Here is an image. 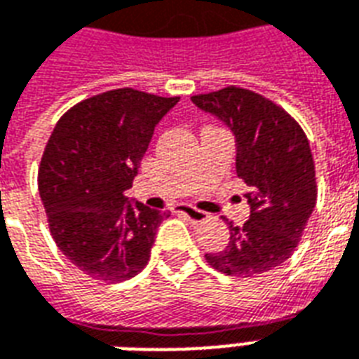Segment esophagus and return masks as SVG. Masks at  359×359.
Returning a JSON list of instances; mask_svg holds the SVG:
<instances>
[{"mask_svg": "<svg viewBox=\"0 0 359 359\" xmlns=\"http://www.w3.org/2000/svg\"><path fill=\"white\" fill-rule=\"evenodd\" d=\"M173 210L175 212L184 215L188 220H191V222H203V220H207V212L196 209V207H190V205H179V207H175Z\"/></svg>", "mask_w": 359, "mask_h": 359, "instance_id": "esophagus-1", "label": "esophagus"}]
</instances>
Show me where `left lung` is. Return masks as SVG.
Here are the masks:
<instances>
[{
    "mask_svg": "<svg viewBox=\"0 0 359 359\" xmlns=\"http://www.w3.org/2000/svg\"><path fill=\"white\" fill-rule=\"evenodd\" d=\"M235 139V171L250 188L245 226L229 224L224 250L205 254L210 267L231 277H258L292 256L316 205L311 147L284 109L250 90L228 86L191 95Z\"/></svg>",
    "mask_w": 359,
    "mask_h": 359,
    "instance_id": "obj_1",
    "label": "left lung"
}]
</instances>
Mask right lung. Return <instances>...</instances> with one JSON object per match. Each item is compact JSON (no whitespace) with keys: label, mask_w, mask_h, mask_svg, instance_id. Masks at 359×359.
I'll return each mask as SVG.
<instances>
[{"label":"right lung","mask_w":359,"mask_h":359,"mask_svg":"<svg viewBox=\"0 0 359 359\" xmlns=\"http://www.w3.org/2000/svg\"><path fill=\"white\" fill-rule=\"evenodd\" d=\"M179 103L118 88L81 101L60 118L39 169L50 233L65 258L105 283L135 277L169 212L126 196L154 128Z\"/></svg>","instance_id":"right-lung-1"}]
</instances>
